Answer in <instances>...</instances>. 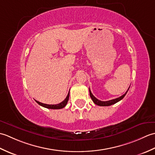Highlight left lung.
I'll return each mask as SVG.
<instances>
[{
	"instance_id": "8db88e82",
	"label": "left lung",
	"mask_w": 155,
	"mask_h": 155,
	"mask_svg": "<svg viewBox=\"0 0 155 155\" xmlns=\"http://www.w3.org/2000/svg\"><path fill=\"white\" fill-rule=\"evenodd\" d=\"M130 88V87H129ZM129 88H128L127 91L123 95H122L121 97H118V98H115V99H113V100H110V101H101L100 100L97 99V98L93 96V94H92L91 91L90 90L89 88V93H90V96L91 97V99L93 100V101L94 102V104H96L97 105H98V106H101V107H107V106H110V105L112 104H114L115 103H118V101H120V100L123 99V98L124 97L125 95H126V94L127 93V92L128 91V89H129Z\"/></svg>"
}]
</instances>
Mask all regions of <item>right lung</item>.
I'll list each match as a JSON object with an SVG mask.
<instances>
[{"mask_svg":"<svg viewBox=\"0 0 155 155\" xmlns=\"http://www.w3.org/2000/svg\"><path fill=\"white\" fill-rule=\"evenodd\" d=\"M68 98H69V92L67 94V97H66L65 99L61 102V103H59L58 104H44V103H40V102H38L37 101H36V102L39 104L41 105V106L45 108H51V109H61V108H64L66 105L67 104V102L68 101Z\"/></svg>","mask_w":155,"mask_h":155,"instance_id":"right-lung-1","label":"right lung"}]
</instances>
